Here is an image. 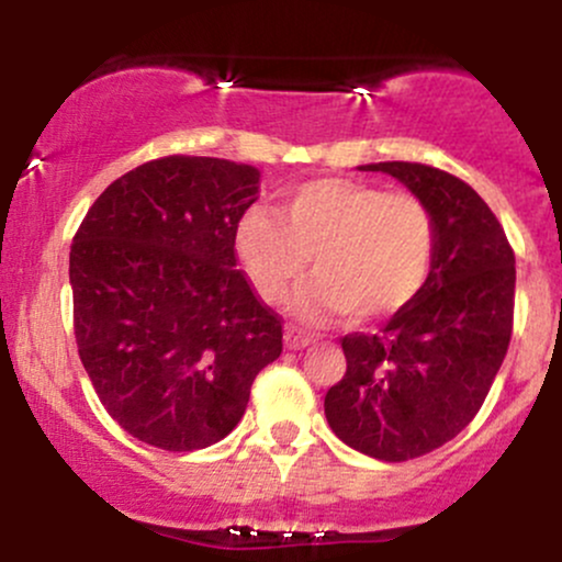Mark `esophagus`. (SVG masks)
Masks as SVG:
<instances>
[{"label": "esophagus", "mask_w": 562, "mask_h": 562, "mask_svg": "<svg viewBox=\"0 0 562 562\" xmlns=\"http://www.w3.org/2000/svg\"><path fill=\"white\" fill-rule=\"evenodd\" d=\"M312 344H314V338L308 333H303L301 327H293V325L285 327V346L288 348H308Z\"/></svg>", "instance_id": "esophagus-1"}]
</instances>
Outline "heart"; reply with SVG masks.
I'll use <instances>...</instances> for the list:
<instances>
[{"mask_svg":"<svg viewBox=\"0 0 562 562\" xmlns=\"http://www.w3.org/2000/svg\"><path fill=\"white\" fill-rule=\"evenodd\" d=\"M235 224V254L256 295L280 303L312 259L303 306L364 325L415 301L436 256V218L423 198L353 179H312Z\"/></svg>","mask_w":562,"mask_h":562,"instance_id":"heart-1","label":"heart"}]
</instances>
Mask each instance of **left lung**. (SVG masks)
I'll list each match as a JSON object with an SVG mask.
<instances>
[{"mask_svg":"<svg viewBox=\"0 0 562 562\" xmlns=\"http://www.w3.org/2000/svg\"><path fill=\"white\" fill-rule=\"evenodd\" d=\"M396 177L436 218V256L409 306L375 335L340 340L346 375L325 396L333 434L383 462L451 441L492 389L515 308V254L473 187L425 164L362 166Z\"/></svg>","mask_w":562,"mask_h":562,"instance_id":"1","label":"left lung"}]
</instances>
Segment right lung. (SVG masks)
Wrapping results in <instances>:
<instances>
[{"label":"right lung","instance_id":"right-lung-1","mask_svg":"<svg viewBox=\"0 0 562 562\" xmlns=\"http://www.w3.org/2000/svg\"><path fill=\"white\" fill-rule=\"evenodd\" d=\"M261 171L166 156L108 187L70 245L74 333L108 415L166 451L222 441L282 353V322L237 267Z\"/></svg>","mask_w":562,"mask_h":562}]
</instances>
